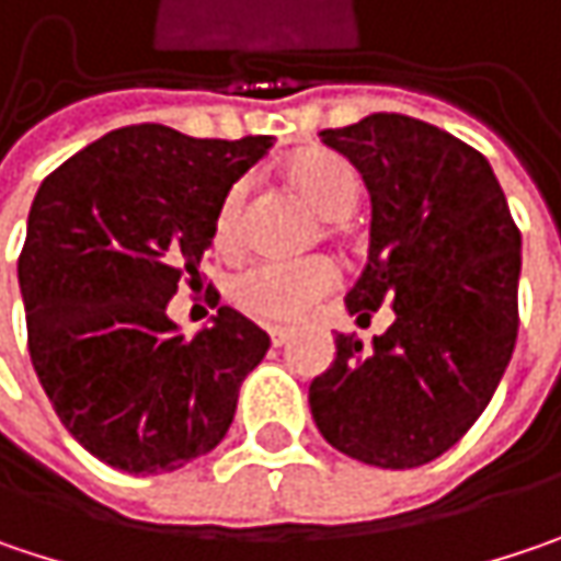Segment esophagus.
Returning a JSON list of instances; mask_svg holds the SVG:
<instances>
[{"mask_svg": "<svg viewBox=\"0 0 561 561\" xmlns=\"http://www.w3.org/2000/svg\"><path fill=\"white\" fill-rule=\"evenodd\" d=\"M270 340H273V346H285V343L291 340V333L282 330V327H273V330H270Z\"/></svg>", "mask_w": 561, "mask_h": 561, "instance_id": "1", "label": "esophagus"}]
</instances>
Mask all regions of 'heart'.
Instances as JSON below:
<instances>
[{"instance_id": "obj_1", "label": "heart", "mask_w": 561, "mask_h": 561, "mask_svg": "<svg viewBox=\"0 0 561 561\" xmlns=\"http://www.w3.org/2000/svg\"><path fill=\"white\" fill-rule=\"evenodd\" d=\"M285 190L301 199L317 218L333 221L327 234L340 231V221L352 218L362 203V174L358 168L327 149L295 154L282 168ZM250 183L234 181L221 196L213 221V244L218 253H238L244 248V215H248ZM340 282V273L330 260L308 256L301 263H260L250 266L231 282L228 295L238 311L263 323H298L313 311L320 298H327Z\"/></svg>"}]
</instances>
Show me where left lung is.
<instances>
[{
	"label": "left lung",
	"mask_w": 561,
	"mask_h": 561,
	"mask_svg": "<svg viewBox=\"0 0 561 561\" xmlns=\"http://www.w3.org/2000/svg\"><path fill=\"white\" fill-rule=\"evenodd\" d=\"M320 139L371 193V250L346 308L371 320L390 305L393 323L375 348L340 333L308 403L352 460L412 470L473 428L508 368L520 231L489 161L432 123L371 114Z\"/></svg>",
	"instance_id": "8db88e82"
}]
</instances>
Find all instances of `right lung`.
Segmentation results:
<instances>
[{"label":"right lung","mask_w":561,"mask_h":561,"mask_svg":"<svg viewBox=\"0 0 561 561\" xmlns=\"http://www.w3.org/2000/svg\"><path fill=\"white\" fill-rule=\"evenodd\" d=\"M273 136L123 126L41 183L18 256L27 352L59 422L123 473H171L228 432L270 336L234 308L186 340L178 285H203L215 209Z\"/></svg>","instance_id":"right-lung-1"}]
</instances>
